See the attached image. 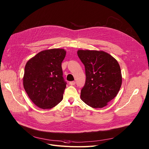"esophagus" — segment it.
<instances>
[{
    "mask_svg": "<svg viewBox=\"0 0 149 149\" xmlns=\"http://www.w3.org/2000/svg\"><path fill=\"white\" fill-rule=\"evenodd\" d=\"M69 84L71 85V86H74V85H75V81H70L69 82Z\"/></svg>",
    "mask_w": 149,
    "mask_h": 149,
    "instance_id": "obj_1",
    "label": "esophagus"
}]
</instances>
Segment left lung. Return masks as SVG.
I'll return each instance as SVG.
<instances>
[{"instance_id": "8db88e82", "label": "left lung", "mask_w": 149, "mask_h": 149, "mask_svg": "<svg viewBox=\"0 0 149 149\" xmlns=\"http://www.w3.org/2000/svg\"><path fill=\"white\" fill-rule=\"evenodd\" d=\"M84 64L86 82L81 91V100L93 108H102L118 93L122 84L121 68L117 60L103 51H77Z\"/></svg>"}]
</instances>
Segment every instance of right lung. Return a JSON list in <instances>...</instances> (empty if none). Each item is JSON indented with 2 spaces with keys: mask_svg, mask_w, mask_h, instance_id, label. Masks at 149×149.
I'll use <instances>...</instances> for the list:
<instances>
[{
  "mask_svg": "<svg viewBox=\"0 0 149 149\" xmlns=\"http://www.w3.org/2000/svg\"><path fill=\"white\" fill-rule=\"evenodd\" d=\"M66 54L64 49H46L26 63L23 87L30 100L39 108L51 109L63 99L66 83L63 77L61 63Z\"/></svg>",
  "mask_w": 149,
  "mask_h": 149,
  "instance_id": "add662e5",
  "label": "right lung"
}]
</instances>
